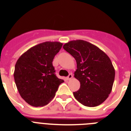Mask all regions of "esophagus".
Segmentation results:
<instances>
[{
  "instance_id": "34e87169",
  "label": "esophagus",
  "mask_w": 131,
  "mask_h": 131,
  "mask_svg": "<svg viewBox=\"0 0 131 131\" xmlns=\"http://www.w3.org/2000/svg\"><path fill=\"white\" fill-rule=\"evenodd\" d=\"M72 77H73V75L71 73H69V75L68 76V77H67V79L68 80H70L71 79H72Z\"/></svg>"
}]
</instances>
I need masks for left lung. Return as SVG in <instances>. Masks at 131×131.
<instances>
[{
	"label": "left lung",
	"mask_w": 131,
	"mask_h": 131,
	"mask_svg": "<svg viewBox=\"0 0 131 131\" xmlns=\"http://www.w3.org/2000/svg\"><path fill=\"white\" fill-rule=\"evenodd\" d=\"M63 48L77 62L74 77L81 86L73 92L74 97L88 107L101 104L110 94L115 79V69L110 58L96 46L83 40L69 41Z\"/></svg>",
	"instance_id": "1"
}]
</instances>
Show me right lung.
Listing matches in <instances>:
<instances>
[{"mask_svg":"<svg viewBox=\"0 0 131 131\" xmlns=\"http://www.w3.org/2000/svg\"><path fill=\"white\" fill-rule=\"evenodd\" d=\"M63 44L45 42L21 56L15 66V83L21 98L34 107L48 104L64 81L55 75L52 61Z\"/></svg>","mask_w":131,"mask_h":131,"instance_id":"add662e5","label":"right lung"}]
</instances>
